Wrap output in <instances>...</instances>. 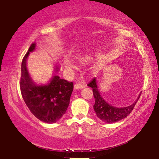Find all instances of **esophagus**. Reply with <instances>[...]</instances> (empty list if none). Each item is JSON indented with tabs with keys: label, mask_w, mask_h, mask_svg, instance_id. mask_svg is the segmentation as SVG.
Listing matches in <instances>:
<instances>
[{
	"label": "esophagus",
	"mask_w": 159,
	"mask_h": 159,
	"mask_svg": "<svg viewBox=\"0 0 159 159\" xmlns=\"http://www.w3.org/2000/svg\"><path fill=\"white\" fill-rule=\"evenodd\" d=\"M85 83H76L74 85V88L75 90H78V89H83L84 88H85Z\"/></svg>",
	"instance_id": "1"
}]
</instances>
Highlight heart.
<instances>
[{"label": "heart", "mask_w": 159, "mask_h": 159, "mask_svg": "<svg viewBox=\"0 0 159 159\" xmlns=\"http://www.w3.org/2000/svg\"><path fill=\"white\" fill-rule=\"evenodd\" d=\"M64 66L65 67L68 68H74V65L72 64V62L70 61L69 60H68V59H66V60H64Z\"/></svg>", "instance_id": "1"}]
</instances>
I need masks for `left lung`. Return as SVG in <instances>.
<instances>
[{"label":"left lung","instance_id":"obj_1","mask_svg":"<svg viewBox=\"0 0 159 159\" xmlns=\"http://www.w3.org/2000/svg\"><path fill=\"white\" fill-rule=\"evenodd\" d=\"M88 86L92 88V89H93V97H94L95 99V104L93 105V109H94L96 114L100 120L103 121L105 123H107V124L115 123L127 117L133 111L137 101L139 99L141 93H142V92H141L139 94L136 100L129 106L117 107L113 106L112 105H110L102 97L99 91V89H98L97 78H93L91 83L88 84Z\"/></svg>","mask_w":159,"mask_h":159}]
</instances>
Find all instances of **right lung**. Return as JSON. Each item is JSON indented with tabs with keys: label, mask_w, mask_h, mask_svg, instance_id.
Here are the masks:
<instances>
[{
	"label": "right lung",
	"mask_w": 159,
	"mask_h": 159,
	"mask_svg": "<svg viewBox=\"0 0 159 159\" xmlns=\"http://www.w3.org/2000/svg\"><path fill=\"white\" fill-rule=\"evenodd\" d=\"M36 48L34 43L21 64V78L20 87L25 105L35 117L48 124L55 123L66 113L69 105L73 91V83H69L54 74L46 84H37L31 78L26 67L27 58ZM56 72L59 66H55Z\"/></svg>",
	"instance_id": "right-lung-1"
}]
</instances>
